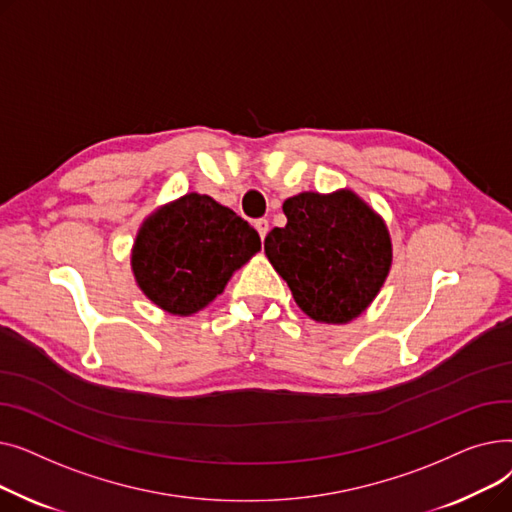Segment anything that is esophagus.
<instances>
[{"instance_id": "obj_1", "label": "esophagus", "mask_w": 512, "mask_h": 512, "mask_svg": "<svg viewBox=\"0 0 512 512\" xmlns=\"http://www.w3.org/2000/svg\"><path fill=\"white\" fill-rule=\"evenodd\" d=\"M255 230H257V234H259V238L265 240L267 232H270V222H267V220H257V222H255Z\"/></svg>"}]
</instances>
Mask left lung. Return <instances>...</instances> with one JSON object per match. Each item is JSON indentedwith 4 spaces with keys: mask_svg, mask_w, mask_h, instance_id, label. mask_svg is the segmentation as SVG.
<instances>
[{
    "mask_svg": "<svg viewBox=\"0 0 512 512\" xmlns=\"http://www.w3.org/2000/svg\"><path fill=\"white\" fill-rule=\"evenodd\" d=\"M286 226L265 236V255L294 303L319 324H348L382 290L392 265L386 222L351 188L284 201Z\"/></svg>",
    "mask_w": 512,
    "mask_h": 512,
    "instance_id": "obj_1",
    "label": "left lung"
}]
</instances>
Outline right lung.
Here are the masks:
<instances>
[{
    "mask_svg": "<svg viewBox=\"0 0 512 512\" xmlns=\"http://www.w3.org/2000/svg\"><path fill=\"white\" fill-rule=\"evenodd\" d=\"M257 251L259 234L230 207L186 193L147 215L134 238L130 267L153 305L188 317L222 294Z\"/></svg>",
    "mask_w": 512,
    "mask_h": 512,
    "instance_id": "right-lung-1",
    "label": "right lung"
}]
</instances>
